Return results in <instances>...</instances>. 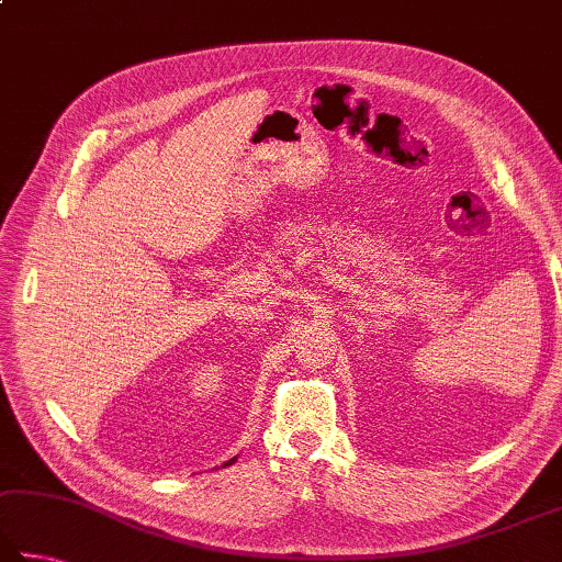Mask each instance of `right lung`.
Masks as SVG:
<instances>
[{
    "label": "right lung",
    "instance_id": "right-lung-1",
    "mask_svg": "<svg viewBox=\"0 0 562 562\" xmlns=\"http://www.w3.org/2000/svg\"><path fill=\"white\" fill-rule=\"evenodd\" d=\"M233 462H236V457H233V459H228V462H226V464H223V467H228V464H233Z\"/></svg>",
    "mask_w": 562,
    "mask_h": 562
}]
</instances>
